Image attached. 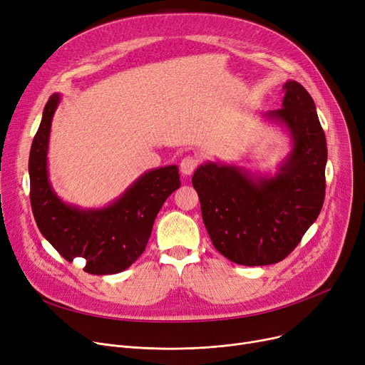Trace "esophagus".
<instances>
[{"label":"esophagus","mask_w":365,"mask_h":365,"mask_svg":"<svg viewBox=\"0 0 365 365\" xmlns=\"http://www.w3.org/2000/svg\"><path fill=\"white\" fill-rule=\"evenodd\" d=\"M198 163H200V160H198L197 157H192V155L185 157V158L180 161V171H182V175H186V176L192 175V173L195 171V168L198 167Z\"/></svg>","instance_id":"1"}]
</instances>
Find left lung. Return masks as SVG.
Listing matches in <instances>:
<instances>
[{
  "mask_svg": "<svg viewBox=\"0 0 365 365\" xmlns=\"http://www.w3.org/2000/svg\"><path fill=\"white\" fill-rule=\"evenodd\" d=\"M282 91V108L264 117L287 128L293 148L274 178L216 163L200 165L192 178L210 240L244 266L285 259L324 204L327 142L314 99L297 81H287Z\"/></svg>",
  "mask_w": 365,
  "mask_h": 365,
  "instance_id": "left-lung-1",
  "label": "left lung"
}]
</instances>
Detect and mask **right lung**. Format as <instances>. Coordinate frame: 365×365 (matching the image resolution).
I'll return each instance as SVG.
<instances>
[{
    "label": "right lung",
    "mask_w": 365,
    "mask_h": 365,
    "mask_svg": "<svg viewBox=\"0 0 365 365\" xmlns=\"http://www.w3.org/2000/svg\"><path fill=\"white\" fill-rule=\"evenodd\" d=\"M61 94H51L29 153L31 207L38 229L59 255L81 257L93 275L123 272L145 252L153 222L164 201L180 186L178 165L150 170L112 204L83 210L65 204L47 173L48 138Z\"/></svg>",
    "instance_id": "add662e5"
}]
</instances>
